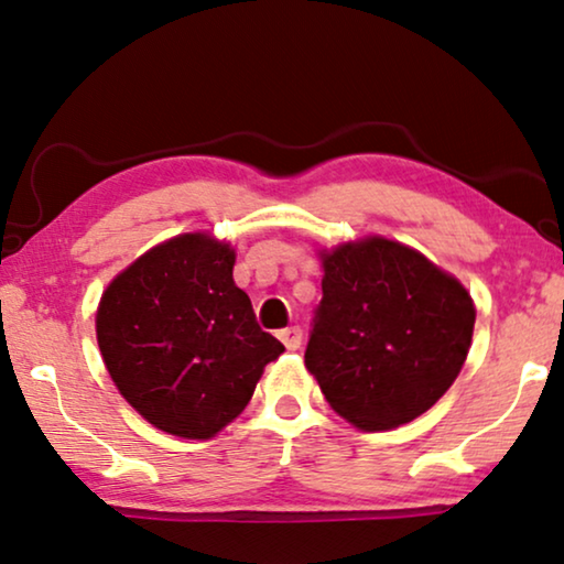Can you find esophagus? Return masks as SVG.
I'll return each instance as SVG.
<instances>
[{
	"mask_svg": "<svg viewBox=\"0 0 564 564\" xmlns=\"http://www.w3.org/2000/svg\"><path fill=\"white\" fill-rule=\"evenodd\" d=\"M276 338L284 343V348L288 350H297L300 343H302V330L300 328H284L276 333Z\"/></svg>",
	"mask_w": 564,
	"mask_h": 564,
	"instance_id": "34e87169",
	"label": "esophagus"
}]
</instances>
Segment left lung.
Returning <instances> with one entry per match:
<instances>
[{
  "label": "left lung",
  "instance_id": "1",
  "mask_svg": "<svg viewBox=\"0 0 564 564\" xmlns=\"http://www.w3.org/2000/svg\"><path fill=\"white\" fill-rule=\"evenodd\" d=\"M305 366L340 417L389 430L427 412L468 356L476 307L463 284L389 239L323 254Z\"/></svg>",
  "mask_w": 564,
  "mask_h": 564
}]
</instances>
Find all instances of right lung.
<instances>
[{
    "mask_svg": "<svg viewBox=\"0 0 564 564\" xmlns=\"http://www.w3.org/2000/svg\"><path fill=\"white\" fill-rule=\"evenodd\" d=\"M234 249L206 234L142 254L104 292L96 336L113 383L170 435L208 440L239 417L284 346L234 282Z\"/></svg>",
    "mask_w": 564,
    "mask_h": 564,
    "instance_id": "1",
    "label": "right lung"
}]
</instances>
